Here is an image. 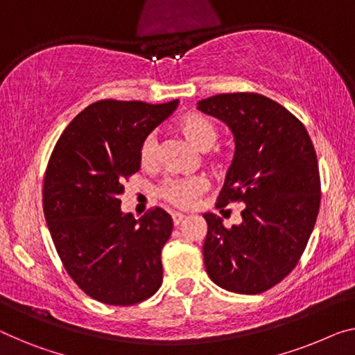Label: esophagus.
I'll return each instance as SVG.
<instances>
[{
  "label": "esophagus",
  "mask_w": 355,
  "mask_h": 355,
  "mask_svg": "<svg viewBox=\"0 0 355 355\" xmlns=\"http://www.w3.org/2000/svg\"><path fill=\"white\" fill-rule=\"evenodd\" d=\"M183 220H184V215H183V214H178V211H173V214H172V221H173V225L178 226L180 223H182Z\"/></svg>",
  "instance_id": "esophagus-1"
}]
</instances>
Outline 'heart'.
Returning <instances> with one entry per match:
<instances>
[{
  "instance_id": "b5f03b06",
  "label": "heart",
  "mask_w": 355,
  "mask_h": 355,
  "mask_svg": "<svg viewBox=\"0 0 355 355\" xmlns=\"http://www.w3.org/2000/svg\"><path fill=\"white\" fill-rule=\"evenodd\" d=\"M178 130L196 150L207 151L215 146L218 140V130L215 124L200 113H188L178 121ZM157 141L156 137L150 134L141 141L139 150V159L141 167H151L156 162ZM214 166L221 167L223 161L218 156H210ZM209 189V182L204 177H184V178H167L157 189V194L166 202L172 204L178 209L193 207L199 196H202Z\"/></svg>"
}]
</instances>
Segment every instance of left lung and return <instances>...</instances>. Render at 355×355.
<instances>
[{
  "mask_svg": "<svg viewBox=\"0 0 355 355\" xmlns=\"http://www.w3.org/2000/svg\"><path fill=\"white\" fill-rule=\"evenodd\" d=\"M198 110L234 135V159L216 209L244 202L242 223L204 214V264L218 287L257 295L292 272L308 245L320 205L319 164L308 130L274 100L253 92L218 94Z\"/></svg>",
  "mask_w": 355,
  "mask_h": 355,
  "instance_id": "left-lung-1",
  "label": "left lung"
}]
</instances>
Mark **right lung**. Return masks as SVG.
<instances>
[{"label": "right lung", "mask_w": 355, "mask_h": 355, "mask_svg": "<svg viewBox=\"0 0 355 355\" xmlns=\"http://www.w3.org/2000/svg\"><path fill=\"white\" fill-rule=\"evenodd\" d=\"M178 100H98L63 130L47 162L42 209L67 272L100 303L130 306L162 284L161 250L172 216L159 207L135 220L123 214L124 180L140 171L139 150Z\"/></svg>", "instance_id": "obj_1"}]
</instances>
